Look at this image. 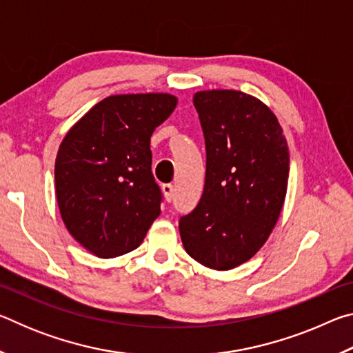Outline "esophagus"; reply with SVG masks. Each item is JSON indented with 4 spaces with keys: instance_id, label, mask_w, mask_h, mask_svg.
I'll return each instance as SVG.
<instances>
[{
    "instance_id": "34e87169",
    "label": "esophagus",
    "mask_w": 353,
    "mask_h": 353,
    "mask_svg": "<svg viewBox=\"0 0 353 353\" xmlns=\"http://www.w3.org/2000/svg\"><path fill=\"white\" fill-rule=\"evenodd\" d=\"M162 190H163V194H165V199L171 202L172 201V193H174V187H172L171 183H163L162 185Z\"/></svg>"
}]
</instances>
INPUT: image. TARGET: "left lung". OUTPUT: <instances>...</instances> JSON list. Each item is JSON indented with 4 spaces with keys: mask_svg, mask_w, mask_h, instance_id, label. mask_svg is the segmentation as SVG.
Listing matches in <instances>:
<instances>
[{
    "mask_svg": "<svg viewBox=\"0 0 353 353\" xmlns=\"http://www.w3.org/2000/svg\"><path fill=\"white\" fill-rule=\"evenodd\" d=\"M193 104L205 140V183L179 230L191 259L227 271L252 259L277 223L288 187V146L276 115L250 94L198 92Z\"/></svg>",
    "mask_w": 353,
    "mask_h": 353,
    "instance_id": "8db88e82",
    "label": "left lung"
}]
</instances>
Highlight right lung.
I'll use <instances>...</instances> for the list:
<instances>
[{"mask_svg":"<svg viewBox=\"0 0 353 353\" xmlns=\"http://www.w3.org/2000/svg\"><path fill=\"white\" fill-rule=\"evenodd\" d=\"M168 93L115 94L92 107L65 135L56 159V196L71 235L112 259L141 244L160 214L151 135L172 110Z\"/></svg>","mask_w":353,"mask_h":353,"instance_id":"add662e5","label":"right lung"}]
</instances>
